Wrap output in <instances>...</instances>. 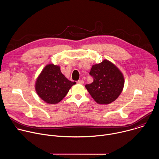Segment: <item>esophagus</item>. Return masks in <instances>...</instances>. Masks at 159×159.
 Wrapping results in <instances>:
<instances>
[{
    "mask_svg": "<svg viewBox=\"0 0 159 159\" xmlns=\"http://www.w3.org/2000/svg\"><path fill=\"white\" fill-rule=\"evenodd\" d=\"M77 83H78V84H84V80H78V81H77Z\"/></svg>",
    "mask_w": 159,
    "mask_h": 159,
    "instance_id": "34e87169",
    "label": "esophagus"
}]
</instances>
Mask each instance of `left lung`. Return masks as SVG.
I'll return each mask as SVG.
<instances>
[{
    "label": "left lung",
    "mask_w": 159,
    "mask_h": 159,
    "mask_svg": "<svg viewBox=\"0 0 159 159\" xmlns=\"http://www.w3.org/2000/svg\"><path fill=\"white\" fill-rule=\"evenodd\" d=\"M89 74L94 80L85 87L97 103L109 104L119 97L124 87L125 79L115 64L105 59L100 63L93 65Z\"/></svg>",
    "instance_id": "left-lung-1"
}]
</instances>
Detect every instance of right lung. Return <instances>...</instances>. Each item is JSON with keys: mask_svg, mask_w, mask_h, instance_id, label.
<instances>
[{"mask_svg": "<svg viewBox=\"0 0 159 159\" xmlns=\"http://www.w3.org/2000/svg\"><path fill=\"white\" fill-rule=\"evenodd\" d=\"M75 84L65 77L61 72L60 66L48 64L38 77L35 89L42 100L53 104L60 102Z\"/></svg>", "mask_w": 159, "mask_h": 159, "instance_id": "add662e5", "label": "right lung"}]
</instances>
